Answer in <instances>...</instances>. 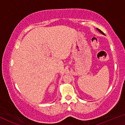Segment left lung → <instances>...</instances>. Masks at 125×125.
<instances>
[{
	"label": "left lung",
	"mask_w": 125,
	"mask_h": 125,
	"mask_svg": "<svg viewBox=\"0 0 125 125\" xmlns=\"http://www.w3.org/2000/svg\"><path fill=\"white\" fill-rule=\"evenodd\" d=\"M97 29V30H98V31H99V32H100V33H102V34H103V35H105V33H104V32H103V31H101L100 30H99V29Z\"/></svg>",
	"instance_id": "left-lung-1"
}]
</instances>
